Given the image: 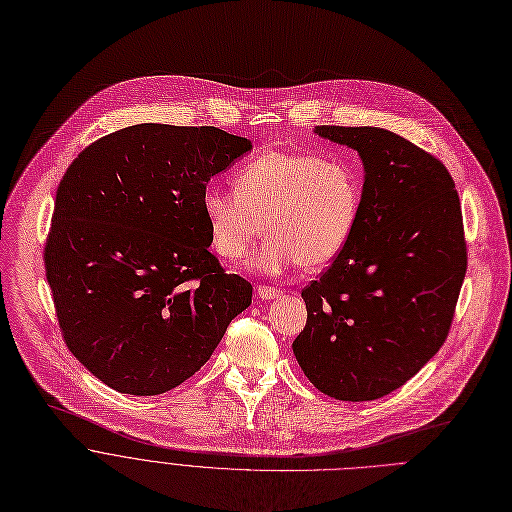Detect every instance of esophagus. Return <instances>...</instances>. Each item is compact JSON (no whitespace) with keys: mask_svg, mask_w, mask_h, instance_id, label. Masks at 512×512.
<instances>
[{"mask_svg":"<svg viewBox=\"0 0 512 512\" xmlns=\"http://www.w3.org/2000/svg\"><path fill=\"white\" fill-rule=\"evenodd\" d=\"M256 294H258L262 300H272V298L282 296V290H280V288H274V286H256Z\"/></svg>","mask_w":512,"mask_h":512,"instance_id":"1","label":"esophagus"}]
</instances>
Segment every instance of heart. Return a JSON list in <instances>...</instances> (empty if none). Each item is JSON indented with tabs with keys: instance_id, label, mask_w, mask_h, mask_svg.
I'll return each instance as SVG.
<instances>
[{
	"instance_id": "b5f03b06",
	"label": "heart",
	"mask_w": 512,
	"mask_h": 512,
	"mask_svg": "<svg viewBox=\"0 0 512 512\" xmlns=\"http://www.w3.org/2000/svg\"><path fill=\"white\" fill-rule=\"evenodd\" d=\"M234 191L206 189L201 212L214 252L242 260L266 230L250 268L278 274L292 264L323 268L349 244L361 214L363 179L343 157L270 149L248 161Z\"/></svg>"
}]
</instances>
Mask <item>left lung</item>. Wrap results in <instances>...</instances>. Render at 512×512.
I'll return each mask as SVG.
<instances>
[{"mask_svg": "<svg viewBox=\"0 0 512 512\" xmlns=\"http://www.w3.org/2000/svg\"><path fill=\"white\" fill-rule=\"evenodd\" d=\"M317 135L363 161L357 228L302 290L294 357L341 401H371L412 379L444 345L466 274L460 197L440 159L379 127L323 125Z\"/></svg>", "mask_w": 512, "mask_h": 512, "instance_id": "obj_1", "label": "left lung"}]
</instances>
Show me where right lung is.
<instances>
[{
  "label": "right lung",
  "instance_id": "obj_1",
  "mask_svg": "<svg viewBox=\"0 0 512 512\" xmlns=\"http://www.w3.org/2000/svg\"><path fill=\"white\" fill-rule=\"evenodd\" d=\"M252 143L216 127L143 123L66 169L44 248L66 347L102 383L159 395L206 363L252 302L210 252L201 197Z\"/></svg>",
  "mask_w": 512,
  "mask_h": 512
}]
</instances>
